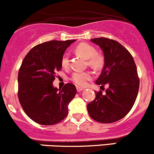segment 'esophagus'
<instances>
[{"label": "esophagus", "mask_w": 154, "mask_h": 154, "mask_svg": "<svg viewBox=\"0 0 154 154\" xmlns=\"http://www.w3.org/2000/svg\"><path fill=\"white\" fill-rule=\"evenodd\" d=\"M76 89H77V91H79V92H80V91H82L84 89V88H81V87H79V86H77L76 87Z\"/></svg>", "instance_id": "obj_1"}]
</instances>
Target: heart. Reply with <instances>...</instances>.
Instances as JSON below:
<instances>
[{
  "label": "heart",
  "mask_w": 154,
  "mask_h": 154,
  "mask_svg": "<svg viewBox=\"0 0 154 154\" xmlns=\"http://www.w3.org/2000/svg\"><path fill=\"white\" fill-rule=\"evenodd\" d=\"M79 55L88 59V66L92 68L98 69L103 64V57L102 55L97 53V50L88 43H81L75 48ZM61 64L63 68H68L70 64V59L68 54L65 53L61 59ZM92 74L89 71H75L72 74L70 79L79 86H84L87 84V81L91 80Z\"/></svg>",
  "instance_id": "obj_1"
}]
</instances>
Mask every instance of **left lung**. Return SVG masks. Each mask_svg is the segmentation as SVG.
I'll return each mask as SVG.
<instances>
[{"instance_id":"8db88e82","label":"left lung","mask_w":154,"mask_h":154,"mask_svg":"<svg viewBox=\"0 0 154 154\" xmlns=\"http://www.w3.org/2000/svg\"><path fill=\"white\" fill-rule=\"evenodd\" d=\"M104 53V64L96 84L104 87L105 93L95 91L96 97L87 105L93 120L101 123H112L123 118L134 105L140 80L134 59L118 42L105 37L91 39Z\"/></svg>"}]
</instances>
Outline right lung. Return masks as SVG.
I'll list each match as a JSON object with an SVG mask.
<instances>
[{"mask_svg": "<svg viewBox=\"0 0 154 154\" xmlns=\"http://www.w3.org/2000/svg\"><path fill=\"white\" fill-rule=\"evenodd\" d=\"M75 40H52L39 44L23 58L18 74V97L24 112L43 125L58 123L67 116L68 105L76 94L75 85L53 87L56 72L62 68L65 51Z\"/></svg>", "mask_w": 154, "mask_h": 154, "instance_id": "obj_1", "label": "right lung"}]
</instances>
